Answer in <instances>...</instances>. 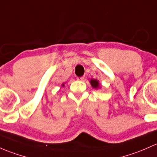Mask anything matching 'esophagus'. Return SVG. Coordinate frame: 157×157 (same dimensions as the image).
<instances>
[{"label":"esophagus","mask_w":157,"mask_h":157,"mask_svg":"<svg viewBox=\"0 0 157 157\" xmlns=\"http://www.w3.org/2000/svg\"><path fill=\"white\" fill-rule=\"evenodd\" d=\"M77 79V80H80V81H83L85 80V77L84 76H83V77H78Z\"/></svg>","instance_id":"esophagus-1"}]
</instances>
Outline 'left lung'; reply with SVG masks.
<instances>
[{"label":"left lung","instance_id":"left-lung-1","mask_svg":"<svg viewBox=\"0 0 157 157\" xmlns=\"http://www.w3.org/2000/svg\"><path fill=\"white\" fill-rule=\"evenodd\" d=\"M90 83H91L92 86L95 89H98L99 87V83H98V80H95V79H92L90 80Z\"/></svg>","mask_w":157,"mask_h":157}]
</instances>
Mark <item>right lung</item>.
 I'll return each instance as SVG.
<instances>
[{"instance_id": "add662e5", "label": "right lung", "mask_w": 157, "mask_h": 157, "mask_svg": "<svg viewBox=\"0 0 157 157\" xmlns=\"http://www.w3.org/2000/svg\"><path fill=\"white\" fill-rule=\"evenodd\" d=\"M64 85H65V84H62V86H64Z\"/></svg>"}]
</instances>
